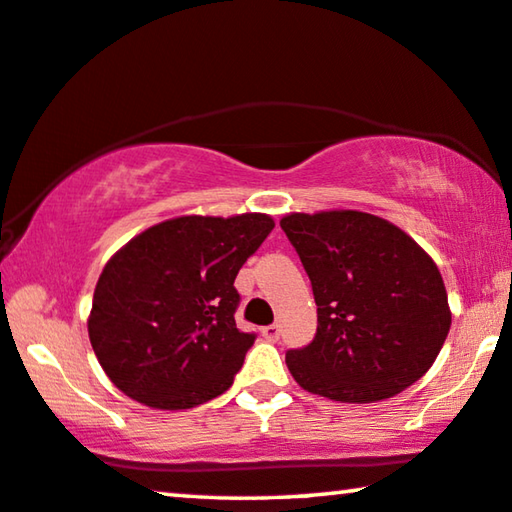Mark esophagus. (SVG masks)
Instances as JSON below:
<instances>
[{
	"instance_id": "1",
	"label": "esophagus",
	"mask_w": 512,
	"mask_h": 512,
	"mask_svg": "<svg viewBox=\"0 0 512 512\" xmlns=\"http://www.w3.org/2000/svg\"><path fill=\"white\" fill-rule=\"evenodd\" d=\"M262 337L269 339V342H278V339H280V326H275V323H271V326H264L262 328Z\"/></svg>"
}]
</instances>
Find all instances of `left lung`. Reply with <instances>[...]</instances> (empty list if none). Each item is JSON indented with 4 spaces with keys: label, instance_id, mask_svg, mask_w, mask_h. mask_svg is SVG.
I'll return each mask as SVG.
<instances>
[{
    "label": "left lung",
    "instance_id": "obj_1",
    "mask_svg": "<svg viewBox=\"0 0 512 512\" xmlns=\"http://www.w3.org/2000/svg\"><path fill=\"white\" fill-rule=\"evenodd\" d=\"M310 275L316 337L287 353L307 392L342 403L401 394L433 367L451 307L433 257L401 227L358 209L282 216Z\"/></svg>",
    "mask_w": 512,
    "mask_h": 512
}]
</instances>
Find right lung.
Returning <instances> with one entry per match:
<instances>
[{
    "label": "right lung",
    "instance_id": "right-lung-1",
    "mask_svg": "<svg viewBox=\"0 0 512 512\" xmlns=\"http://www.w3.org/2000/svg\"><path fill=\"white\" fill-rule=\"evenodd\" d=\"M273 227L259 212L177 216L111 255L88 337L120 392L148 408L186 410L232 385L255 342L234 321V278Z\"/></svg>",
    "mask_w": 512,
    "mask_h": 512
}]
</instances>
